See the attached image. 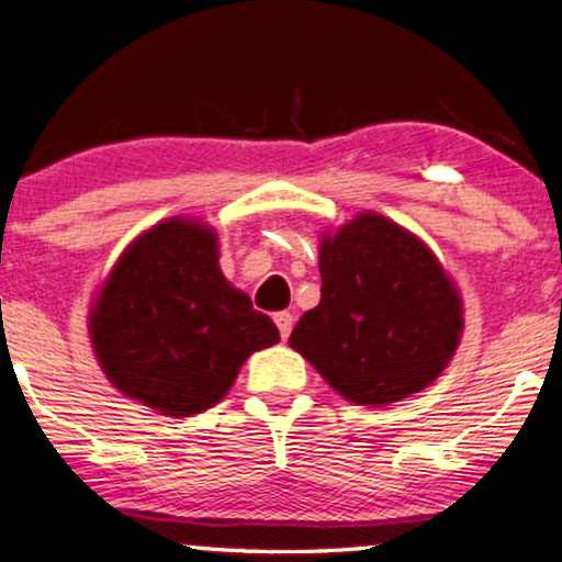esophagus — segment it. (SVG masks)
<instances>
[{"label":"esophagus","mask_w":562,"mask_h":562,"mask_svg":"<svg viewBox=\"0 0 562 562\" xmlns=\"http://www.w3.org/2000/svg\"><path fill=\"white\" fill-rule=\"evenodd\" d=\"M274 322H277V327H280L282 340H285L288 335H290V330H293V314H290V312H277L274 314Z\"/></svg>","instance_id":"34e87169"}]
</instances>
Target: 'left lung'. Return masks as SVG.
Masks as SVG:
<instances>
[{"label":"left lung","instance_id":"1","mask_svg":"<svg viewBox=\"0 0 562 562\" xmlns=\"http://www.w3.org/2000/svg\"><path fill=\"white\" fill-rule=\"evenodd\" d=\"M322 299L290 333V348L351 404L389 406L447 370L465 308L420 237L362 211L319 240Z\"/></svg>","mask_w":562,"mask_h":562}]
</instances>
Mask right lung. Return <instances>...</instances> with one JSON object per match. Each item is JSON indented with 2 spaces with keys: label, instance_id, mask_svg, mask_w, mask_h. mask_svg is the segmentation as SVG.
I'll use <instances>...</instances> for the list:
<instances>
[{
  "label": "right lung",
  "instance_id": "obj_1",
  "mask_svg": "<svg viewBox=\"0 0 562 562\" xmlns=\"http://www.w3.org/2000/svg\"><path fill=\"white\" fill-rule=\"evenodd\" d=\"M89 338L113 389L179 420L222 402L280 330L222 274L216 229L171 216L134 237L97 288Z\"/></svg>",
  "mask_w": 562,
  "mask_h": 562
}]
</instances>
